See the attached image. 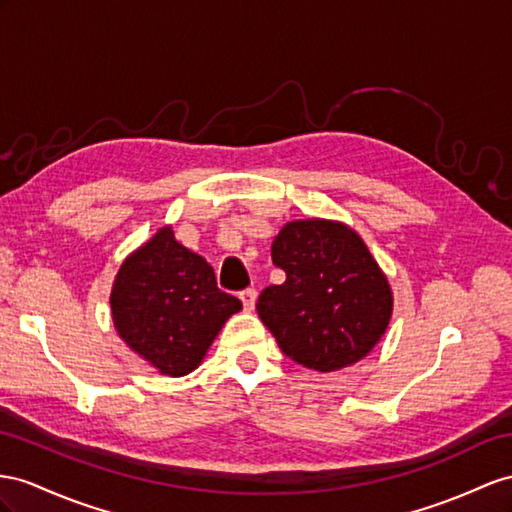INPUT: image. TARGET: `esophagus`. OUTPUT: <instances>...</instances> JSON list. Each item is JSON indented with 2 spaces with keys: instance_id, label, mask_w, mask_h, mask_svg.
<instances>
[{
  "instance_id": "1",
  "label": "esophagus",
  "mask_w": 512,
  "mask_h": 512,
  "mask_svg": "<svg viewBox=\"0 0 512 512\" xmlns=\"http://www.w3.org/2000/svg\"><path fill=\"white\" fill-rule=\"evenodd\" d=\"M240 298H242L244 309L246 311H253L255 309V300H257V290H253V287H248V290L240 292Z\"/></svg>"
}]
</instances>
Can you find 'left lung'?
<instances>
[{"label":"left lung","mask_w":512,"mask_h":512,"mask_svg":"<svg viewBox=\"0 0 512 512\" xmlns=\"http://www.w3.org/2000/svg\"><path fill=\"white\" fill-rule=\"evenodd\" d=\"M281 285L259 294L257 313L285 357L333 372L378 344L391 318V290L368 246L346 225L287 222L272 242Z\"/></svg>","instance_id":"1"}]
</instances>
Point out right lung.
<instances>
[{
	"instance_id": "add662e5",
	"label": "right lung",
	"mask_w": 512,
	"mask_h": 512,
	"mask_svg": "<svg viewBox=\"0 0 512 512\" xmlns=\"http://www.w3.org/2000/svg\"><path fill=\"white\" fill-rule=\"evenodd\" d=\"M110 305L125 344L168 376L192 372L222 324L242 309L216 285L214 268L181 246L170 227L125 259Z\"/></svg>"
}]
</instances>
